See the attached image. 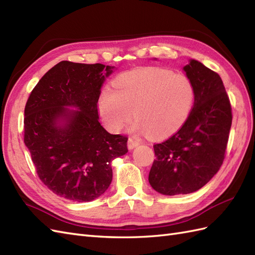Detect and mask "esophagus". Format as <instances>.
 Here are the masks:
<instances>
[{
	"mask_svg": "<svg viewBox=\"0 0 255 255\" xmlns=\"http://www.w3.org/2000/svg\"><path fill=\"white\" fill-rule=\"evenodd\" d=\"M140 142L138 141V140H136V139H134V138H128V148L129 149V150H133L135 147H137L138 146Z\"/></svg>",
	"mask_w": 255,
	"mask_h": 255,
	"instance_id": "obj_1",
	"label": "esophagus"
}]
</instances>
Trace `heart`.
Returning <instances> with one entry per match:
<instances>
[{
	"label": "heart",
	"mask_w": 255,
	"mask_h": 255,
	"mask_svg": "<svg viewBox=\"0 0 255 255\" xmlns=\"http://www.w3.org/2000/svg\"><path fill=\"white\" fill-rule=\"evenodd\" d=\"M117 89L105 87L98 100L99 113L108 128L119 130L134 116L132 128L152 137L174 133L190 116L195 101L193 81L169 68L146 67L116 78Z\"/></svg>",
	"instance_id": "b5f03b06"
}]
</instances>
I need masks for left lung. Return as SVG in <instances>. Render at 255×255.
<instances>
[{"instance_id": "8db88e82", "label": "left lung", "mask_w": 255, "mask_h": 255, "mask_svg": "<svg viewBox=\"0 0 255 255\" xmlns=\"http://www.w3.org/2000/svg\"><path fill=\"white\" fill-rule=\"evenodd\" d=\"M182 70L193 81L194 105L176 134L154 144L156 160L149 173L153 190L169 196L193 193L218 173L232 126V108L221 77L194 59Z\"/></svg>"}]
</instances>
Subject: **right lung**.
Returning <instances> with one entry per match:
<instances>
[{
	"label": "right lung",
	"mask_w": 255,
	"mask_h": 255,
	"mask_svg": "<svg viewBox=\"0 0 255 255\" xmlns=\"http://www.w3.org/2000/svg\"><path fill=\"white\" fill-rule=\"evenodd\" d=\"M114 70L61 61L26 102L24 143L37 175L70 201L91 202L104 194L113 180L112 162L128 152V137L108 133L99 121L101 88Z\"/></svg>",
	"instance_id": "add662e5"
}]
</instances>
